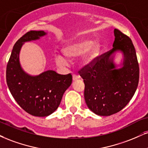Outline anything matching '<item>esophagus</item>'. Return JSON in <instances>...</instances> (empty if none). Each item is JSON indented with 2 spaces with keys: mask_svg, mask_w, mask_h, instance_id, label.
Listing matches in <instances>:
<instances>
[{
  "mask_svg": "<svg viewBox=\"0 0 148 148\" xmlns=\"http://www.w3.org/2000/svg\"><path fill=\"white\" fill-rule=\"evenodd\" d=\"M80 78V76L79 75H77V74H74L72 75V79H73V81H76V80L79 79Z\"/></svg>",
  "mask_w": 148,
  "mask_h": 148,
  "instance_id": "obj_1",
  "label": "esophagus"
}]
</instances>
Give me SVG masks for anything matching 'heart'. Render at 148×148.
<instances>
[{
  "label": "heart",
  "instance_id": "1",
  "mask_svg": "<svg viewBox=\"0 0 148 148\" xmlns=\"http://www.w3.org/2000/svg\"><path fill=\"white\" fill-rule=\"evenodd\" d=\"M101 45L99 42L92 43V40L88 38H81L76 41L67 44L62 49L63 54L66 56H76L83 53L81 63L83 65H90L93 63L99 56ZM56 63L63 65L67 63V59L61 55H57L55 58Z\"/></svg>",
  "mask_w": 148,
  "mask_h": 148
}]
</instances>
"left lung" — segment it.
<instances>
[{"label":"left lung","instance_id":"1","mask_svg":"<svg viewBox=\"0 0 148 148\" xmlns=\"http://www.w3.org/2000/svg\"><path fill=\"white\" fill-rule=\"evenodd\" d=\"M114 36L112 49L79 71L85 83V103L99 116H110L123 109L134 96L139 80V66L132 41L118 29H114ZM116 50H121L125 56L124 67L119 70L115 69L110 60Z\"/></svg>","mask_w":148,"mask_h":148}]
</instances>
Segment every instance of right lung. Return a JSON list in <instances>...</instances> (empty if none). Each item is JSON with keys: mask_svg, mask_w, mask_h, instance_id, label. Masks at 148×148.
Returning <instances> with one entry per match:
<instances>
[{"mask_svg": "<svg viewBox=\"0 0 148 148\" xmlns=\"http://www.w3.org/2000/svg\"><path fill=\"white\" fill-rule=\"evenodd\" d=\"M45 34L43 31H29L16 42L7 64V84L12 97L28 114L47 116L59 106L65 90L70 86L72 76L48 70L36 76L23 72L19 63V51L24 42L36 40Z\"/></svg>", "mask_w": 148, "mask_h": 148, "instance_id": "obj_1", "label": "right lung"}]
</instances>
